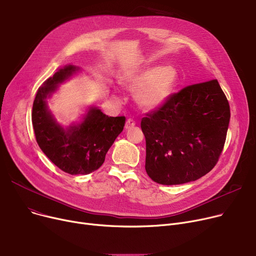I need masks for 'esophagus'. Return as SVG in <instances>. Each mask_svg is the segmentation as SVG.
<instances>
[{
  "mask_svg": "<svg viewBox=\"0 0 256 256\" xmlns=\"http://www.w3.org/2000/svg\"><path fill=\"white\" fill-rule=\"evenodd\" d=\"M136 126V122H135V120H132V119H128L126 120V130H130V128H132V126Z\"/></svg>",
  "mask_w": 256,
  "mask_h": 256,
  "instance_id": "34e87169",
  "label": "esophagus"
}]
</instances>
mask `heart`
<instances>
[{
    "label": "heart",
    "mask_w": 256,
    "mask_h": 256,
    "mask_svg": "<svg viewBox=\"0 0 256 256\" xmlns=\"http://www.w3.org/2000/svg\"><path fill=\"white\" fill-rule=\"evenodd\" d=\"M178 78L174 66H152L126 76L121 84L128 90L136 92V100L142 108L154 110L171 96Z\"/></svg>",
    "instance_id": "obj_1"
}]
</instances>
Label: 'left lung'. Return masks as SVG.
I'll use <instances>...</instances> for the list:
<instances>
[{
	"label": "left lung",
	"mask_w": 256,
	"mask_h": 256,
	"mask_svg": "<svg viewBox=\"0 0 256 256\" xmlns=\"http://www.w3.org/2000/svg\"><path fill=\"white\" fill-rule=\"evenodd\" d=\"M230 119L217 80L186 86L142 118L145 170L160 184L194 182L217 164Z\"/></svg>",
	"instance_id": "left-lung-1"
}]
</instances>
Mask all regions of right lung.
<instances>
[{
	"instance_id": "right-lung-1",
	"label": "right lung",
	"mask_w": 256,
	"mask_h": 256,
	"mask_svg": "<svg viewBox=\"0 0 256 256\" xmlns=\"http://www.w3.org/2000/svg\"><path fill=\"white\" fill-rule=\"evenodd\" d=\"M78 70L74 65H66L48 78L39 87L32 109V124L40 150L58 168L72 176H85L98 170L126 124L124 116L109 117L96 106L90 108L80 124L64 128L57 122L48 110L46 98Z\"/></svg>"
}]
</instances>
